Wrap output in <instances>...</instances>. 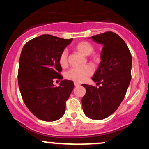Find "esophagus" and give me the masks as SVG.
I'll list each match as a JSON object with an SVG mask.
<instances>
[{
	"mask_svg": "<svg viewBox=\"0 0 149 149\" xmlns=\"http://www.w3.org/2000/svg\"><path fill=\"white\" fill-rule=\"evenodd\" d=\"M74 85H75V87H78L80 85V83H77V82H74Z\"/></svg>",
	"mask_w": 149,
	"mask_h": 149,
	"instance_id": "1",
	"label": "esophagus"
}]
</instances>
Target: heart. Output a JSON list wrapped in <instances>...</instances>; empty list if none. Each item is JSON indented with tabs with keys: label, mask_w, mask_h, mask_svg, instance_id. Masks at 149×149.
<instances>
[{
	"label": "heart",
	"mask_w": 149,
	"mask_h": 149,
	"mask_svg": "<svg viewBox=\"0 0 149 149\" xmlns=\"http://www.w3.org/2000/svg\"><path fill=\"white\" fill-rule=\"evenodd\" d=\"M76 49L83 55L88 56L93 52L94 47L87 41H81L76 45ZM59 64L62 67H66L68 64V51L64 49L61 52L59 58ZM94 73V68L92 65L88 64L80 67H73L66 73V78L75 82L82 83L86 80Z\"/></svg>",
	"instance_id": "obj_1"
}]
</instances>
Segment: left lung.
I'll return each mask as SVG.
<instances>
[{
  "label": "left lung",
  "instance_id": "1",
  "mask_svg": "<svg viewBox=\"0 0 149 149\" xmlns=\"http://www.w3.org/2000/svg\"><path fill=\"white\" fill-rule=\"evenodd\" d=\"M102 44L101 61L92 79L99 88L83 84L86 93L82 99L83 112L93 120H102L117 110L131 80L132 55L127 44L113 32L90 37Z\"/></svg>",
  "mask_w": 149,
  "mask_h": 149
}]
</instances>
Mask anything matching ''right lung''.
<instances>
[{"label":"right lung","instance_id":"right-lung-1","mask_svg":"<svg viewBox=\"0 0 149 149\" xmlns=\"http://www.w3.org/2000/svg\"><path fill=\"white\" fill-rule=\"evenodd\" d=\"M73 38L41 35L27 42L20 54L18 84L24 102L34 116L43 121H55L64 116L66 101L73 82L62 80L59 58ZM61 80L60 86L53 84Z\"/></svg>","mask_w":149,"mask_h":149}]
</instances>
